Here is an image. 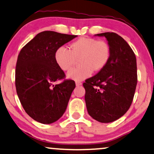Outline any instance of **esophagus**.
I'll list each match as a JSON object with an SVG mask.
<instances>
[{
	"label": "esophagus",
	"instance_id": "obj_1",
	"mask_svg": "<svg viewBox=\"0 0 154 154\" xmlns=\"http://www.w3.org/2000/svg\"><path fill=\"white\" fill-rule=\"evenodd\" d=\"M75 84H76V86H77V87H79V86H81L82 85V83L79 81H76Z\"/></svg>",
	"mask_w": 154,
	"mask_h": 154
}]
</instances>
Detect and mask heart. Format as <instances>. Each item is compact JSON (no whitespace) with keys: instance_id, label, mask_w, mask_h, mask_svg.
<instances>
[{"instance_id":"1","label":"heart","mask_w":154,"mask_h":154,"mask_svg":"<svg viewBox=\"0 0 154 154\" xmlns=\"http://www.w3.org/2000/svg\"><path fill=\"white\" fill-rule=\"evenodd\" d=\"M110 56V46L105 41L82 37L72 43L69 49L64 46L59 47L55 53V60L61 69L67 71L73 66L75 58L79 56L81 65L67 73L68 78L79 81L91 76L94 70L103 69Z\"/></svg>"}]
</instances>
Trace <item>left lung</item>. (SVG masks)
I'll list each match as a JSON object with an SVG mask.
<instances>
[{"label":"left lung","instance_id":"left-lung-1","mask_svg":"<svg viewBox=\"0 0 154 154\" xmlns=\"http://www.w3.org/2000/svg\"><path fill=\"white\" fill-rule=\"evenodd\" d=\"M96 36L106 38L110 56L106 66L84 82L85 98L89 116L108 123L121 118L132 103L137 84V60L131 47L118 34L105 32Z\"/></svg>","mask_w":154,"mask_h":154}]
</instances>
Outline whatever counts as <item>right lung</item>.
<instances>
[{
  "instance_id": "1",
  "label": "right lung",
  "mask_w": 154,
  "mask_h": 154,
  "mask_svg": "<svg viewBox=\"0 0 154 154\" xmlns=\"http://www.w3.org/2000/svg\"><path fill=\"white\" fill-rule=\"evenodd\" d=\"M77 36L44 31L28 42L18 55L16 91L25 112L36 121L53 123L66 110L75 82L64 79L65 75L57 65L55 53L59 47ZM61 79L62 83L53 85Z\"/></svg>"
}]
</instances>
